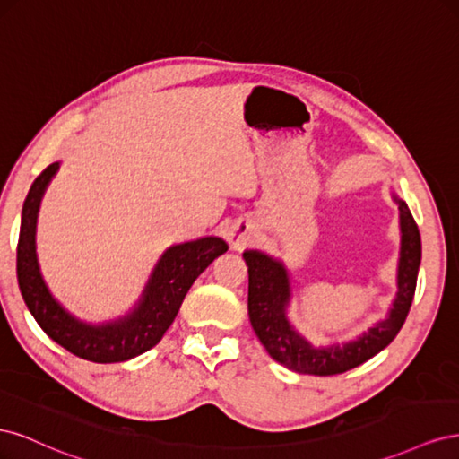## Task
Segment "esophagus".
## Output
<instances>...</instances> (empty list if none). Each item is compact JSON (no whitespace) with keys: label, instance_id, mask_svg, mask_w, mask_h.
<instances>
[{"label":"esophagus","instance_id":"34e87169","mask_svg":"<svg viewBox=\"0 0 459 459\" xmlns=\"http://www.w3.org/2000/svg\"><path fill=\"white\" fill-rule=\"evenodd\" d=\"M230 245L233 247V248H243L245 245H247V241H248V235H247V231L245 230H233L231 233H230Z\"/></svg>","mask_w":459,"mask_h":459}]
</instances>
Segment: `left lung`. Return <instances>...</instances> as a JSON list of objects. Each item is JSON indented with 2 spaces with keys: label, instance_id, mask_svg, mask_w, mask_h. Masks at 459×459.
Returning a JSON list of instances; mask_svg holds the SVG:
<instances>
[{
  "label": "left lung",
  "instance_id": "left-lung-1",
  "mask_svg": "<svg viewBox=\"0 0 459 459\" xmlns=\"http://www.w3.org/2000/svg\"><path fill=\"white\" fill-rule=\"evenodd\" d=\"M394 201L400 211L402 231L396 300L386 319L359 339L342 346L314 349L308 341L295 333L285 317L290 285L283 264L258 251L243 253L248 266V319L264 349L275 362L304 375H337L368 362L398 335L415 295L421 264V235L408 204L396 195Z\"/></svg>",
  "mask_w": 459,
  "mask_h": 459
}]
</instances>
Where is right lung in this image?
Wrapping results in <instances>:
<instances>
[{
  "mask_svg": "<svg viewBox=\"0 0 459 459\" xmlns=\"http://www.w3.org/2000/svg\"><path fill=\"white\" fill-rule=\"evenodd\" d=\"M57 169L59 162H53L34 179L22 206L17 245V280L21 295L46 335L74 356L97 364L124 362V359L140 356L162 339L193 281L211 266L214 258L228 251V243L220 238H203L170 247L159 260L143 297L132 314L105 325L78 322L49 295L39 275L34 248L39 201Z\"/></svg>",
  "mask_w": 459,
  "mask_h": 459,
  "instance_id": "add662e5",
  "label": "right lung"
}]
</instances>
